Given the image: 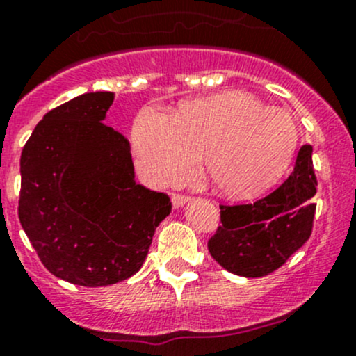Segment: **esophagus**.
I'll list each match as a JSON object with an SVG mask.
<instances>
[{
    "instance_id": "obj_1",
    "label": "esophagus",
    "mask_w": 356,
    "mask_h": 356,
    "mask_svg": "<svg viewBox=\"0 0 356 356\" xmlns=\"http://www.w3.org/2000/svg\"><path fill=\"white\" fill-rule=\"evenodd\" d=\"M190 198L186 195H171V204H173L175 209L183 207L185 204H188Z\"/></svg>"
}]
</instances>
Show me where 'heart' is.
<instances>
[{
    "label": "heart",
    "instance_id": "heart-1",
    "mask_svg": "<svg viewBox=\"0 0 356 356\" xmlns=\"http://www.w3.org/2000/svg\"><path fill=\"white\" fill-rule=\"evenodd\" d=\"M296 144L292 117L263 106L244 91L193 100L175 113L144 106L132 127L136 164L149 183L173 185L188 177L204 154L212 185L231 197H253L270 188Z\"/></svg>",
    "mask_w": 356,
    "mask_h": 356
}]
</instances>
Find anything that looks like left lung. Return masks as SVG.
I'll return each instance as SVG.
<instances>
[{"label":"left lung","instance_id":"left-lung-1","mask_svg":"<svg viewBox=\"0 0 356 356\" xmlns=\"http://www.w3.org/2000/svg\"><path fill=\"white\" fill-rule=\"evenodd\" d=\"M312 146L297 154L289 178L275 192L248 205H220V222L209 241L210 256L231 273L258 278L271 273L304 246L316 204Z\"/></svg>","mask_w":356,"mask_h":356}]
</instances>
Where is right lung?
Masks as SVG:
<instances>
[{"mask_svg":"<svg viewBox=\"0 0 356 356\" xmlns=\"http://www.w3.org/2000/svg\"><path fill=\"white\" fill-rule=\"evenodd\" d=\"M112 91L79 95L33 129L20 159L18 217L60 280L106 286L140 270L168 195L136 183L131 144L105 125Z\"/></svg>","mask_w":356,"mask_h":356,"instance_id":"obj_1","label":"right lung"}]
</instances>
